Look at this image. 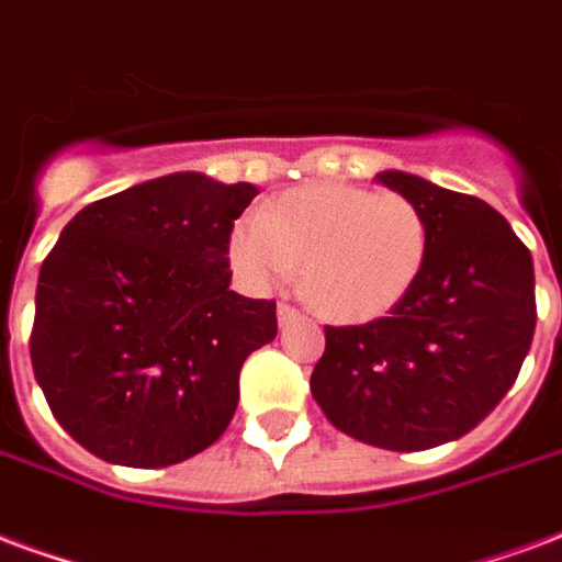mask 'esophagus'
Returning <instances> with one entry per match:
<instances>
[{"mask_svg":"<svg viewBox=\"0 0 562 562\" xmlns=\"http://www.w3.org/2000/svg\"><path fill=\"white\" fill-rule=\"evenodd\" d=\"M299 316V311L293 305H286V302H281V305H278V323H281V326H284V323H290V319H296Z\"/></svg>","mask_w":562,"mask_h":562,"instance_id":"obj_1","label":"esophagus"}]
</instances>
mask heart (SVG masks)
<instances>
[{
    "label": "heart",
    "mask_w": 562,
    "mask_h": 562,
    "mask_svg": "<svg viewBox=\"0 0 562 562\" xmlns=\"http://www.w3.org/2000/svg\"><path fill=\"white\" fill-rule=\"evenodd\" d=\"M231 260L255 286L299 269L307 305L358 326L394 311L429 260V222L400 192L316 183L260 206L231 236Z\"/></svg>",
    "instance_id": "obj_1"
}]
</instances>
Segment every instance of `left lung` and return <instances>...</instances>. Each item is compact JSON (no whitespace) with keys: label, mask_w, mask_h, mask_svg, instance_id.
Returning <instances> with one entry per match:
<instances>
[{"label":"left lung","mask_w":562,"mask_h":562,"mask_svg":"<svg viewBox=\"0 0 562 562\" xmlns=\"http://www.w3.org/2000/svg\"><path fill=\"white\" fill-rule=\"evenodd\" d=\"M376 180L420 206L429 260L387 316L326 326L311 394L346 436L415 453L471 432L513 387L537 328L533 257L480 198L406 171Z\"/></svg>","instance_id":"1"}]
</instances>
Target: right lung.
<instances>
[{"label": "right lung", "instance_id": "right-lung-1", "mask_svg": "<svg viewBox=\"0 0 562 562\" xmlns=\"http://www.w3.org/2000/svg\"><path fill=\"white\" fill-rule=\"evenodd\" d=\"M257 189L195 171L79 210L37 276L32 367L94 457L166 468L231 424L239 370L278 335L272 299L231 290V231Z\"/></svg>", "mask_w": 562, "mask_h": 562}]
</instances>
